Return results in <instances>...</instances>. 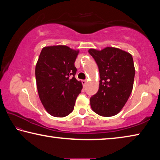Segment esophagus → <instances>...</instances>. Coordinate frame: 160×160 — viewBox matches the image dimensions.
<instances>
[{"label": "esophagus", "instance_id": "1", "mask_svg": "<svg viewBox=\"0 0 160 160\" xmlns=\"http://www.w3.org/2000/svg\"><path fill=\"white\" fill-rule=\"evenodd\" d=\"M82 83L83 86H84V87H85L86 83H87V80H82Z\"/></svg>", "mask_w": 160, "mask_h": 160}]
</instances>
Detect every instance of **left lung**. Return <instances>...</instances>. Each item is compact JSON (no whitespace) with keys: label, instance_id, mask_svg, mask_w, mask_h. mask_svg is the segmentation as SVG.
I'll return each instance as SVG.
<instances>
[{"label":"left lung","instance_id":"1","mask_svg":"<svg viewBox=\"0 0 160 160\" xmlns=\"http://www.w3.org/2000/svg\"><path fill=\"white\" fill-rule=\"evenodd\" d=\"M100 72L98 92L90 98L94 112L103 117L117 115L125 106L133 88L135 70L130 53L117 48L88 50Z\"/></svg>","mask_w":160,"mask_h":160}]
</instances>
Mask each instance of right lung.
<instances>
[{
  "label": "right lung",
  "mask_w": 160,
  "mask_h": 160,
  "mask_svg": "<svg viewBox=\"0 0 160 160\" xmlns=\"http://www.w3.org/2000/svg\"><path fill=\"white\" fill-rule=\"evenodd\" d=\"M79 50L66 45L44 47L35 65V78L40 100L50 115L63 118L74 109L81 92V81L75 78V61Z\"/></svg>",
  "instance_id": "obj_1"
}]
</instances>
